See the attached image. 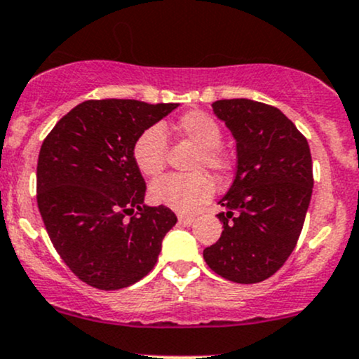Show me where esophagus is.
<instances>
[{"label": "esophagus", "mask_w": 359, "mask_h": 359, "mask_svg": "<svg viewBox=\"0 0 359 359\" xmlns=\"http://www.w3.org/2000/svg\"><path fill=\"white\" fill-rule=\"evenodd\" d=\"M178 222H180V225L188 227V225H191L193 222H195V215H190V213H180Z\"/></svg>", "instance_id": "34e87169"}]
</instances>
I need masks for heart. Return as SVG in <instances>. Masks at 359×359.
Masks as SVG:
<instances>
[{"label":"heart","mask_w":359,"mask_h":359,"mask_svg":"<svg viewBox=\"0 0 359 359\" xmlns=\"http://www.w3.org/2000/svg\"><path fill=\"white\" fill-rule=\"evenodd\" d=\"M176 132L187 140L198 146L193 158L191 169L207 168L213 175L224 178L231 175L232 158L222 146V128L212 115L201 110H193L181 115L175 123ZM168 140L159 126L147 127L137 135L132 146V158L137 169L149 178H156L166 168ZM213 195V183L205 172L190 175H169L156 181L151 187V200L171 210L187 213L193 212Z\"/></svg>","instance_id":"1"}]
</instances>
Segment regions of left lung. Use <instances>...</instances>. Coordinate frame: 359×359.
<instances>
[{
	"label": "left lung",
	"mask_w": 359,
	"mask_h": 359,
	"mask_svg": "<svg viewBox=\"0 0 359 359\" xmlns=\"http://www.w3.org/2000/svg\"><path fill=\"white\" fill-rule=\"evenodd\" d=\"M212 108L236 139L237 169L219 201L222 236L203 259L225 280L259 283L283 266L300 237L313 187L310 147L271 104L236 98Z\"/></svg>",
	"instance_id": "1"
}]
</instances>
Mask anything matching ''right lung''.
<instances>
[{
  "instance_id": "add662e5",
  "label": "right lung",
  "mask_w": 359,
  "mask_h": 359,
  "mask_svg": "<svg viewBox=\"0 0 359 359\" xmlns=\"http://www.w3.org/2000/svg\"><path fill=\"white\" fill-rule=\"evenodd\" d=\"M178 103L88 100L55 123L37 163V205L60 259L98 290L134 285L158 263L178 222L144 205L146 181L132 158L137 135Z\"/></svg>"
}]
</instances>
